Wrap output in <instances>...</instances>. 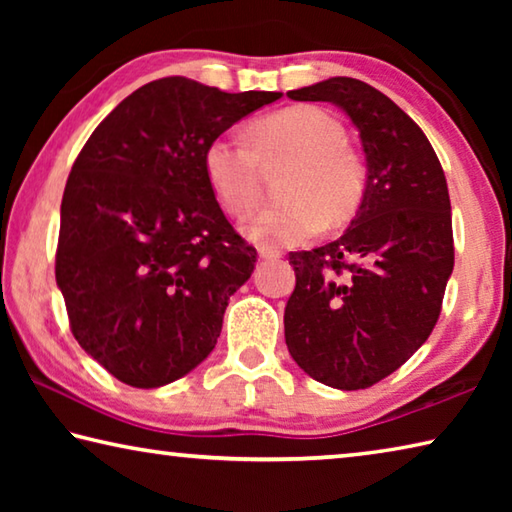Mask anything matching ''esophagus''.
<instances>
[{
  "instance_id": "34e87169",
  "label": "esophagus",
  "mask_w": 512,
  "mask_h": 512,
  "mask_svg": "<svg viewBox=\"0 0 512 512\" xmlns=\"http://www.w3.org/2000/svg\"><path fill=\"white\" fill-rule=\"evenodd\" d=\"M282 253L280 250H273V248H259V259H264V262H268V259H280Z\"/></svg>"
}]
</instances>
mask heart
Segmentation results:
<instances>
[{"label":"heart","instance_id":"heart-1","mask_svg":"<svg viewBox=\"0 0 512 512\" xmlns=\"http://www.w3.org/2000/svg\"><path fill=\"white\" fill-rule=\"evenodd\" d=\"M343 126L316 106H291L255 119L248 142L219 135L205 146L203 169L214 196L232 214L257 203L259 162L291 160L287 201L248 216L241 232L264 248L298 246L329 223H345L366 192V169L343 144Z\"/></svg>","mask_w":512,"mask_h":512}]
</instances>
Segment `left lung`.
<instances>
[{
  "instance_id": "8db88e82",
  "label": "left lung",
  "mask_w": 512,
  "mask_h": 512,
  "mask_svg": "<svg viewBox=\"0 0 512 512\" xmlns=\"http://www.w3.org/2000/svg\"><path fill=\"white\" fill-rule=\"evenodd\" d=\"M287 97L334 103L366 153L348 230L289 255L296 289L284 309L293 361L320 384L359 391L400 368L440 316L454 271L447 180L420 126L372 85L334 76Z\"/></svg>"
}]
</instances>
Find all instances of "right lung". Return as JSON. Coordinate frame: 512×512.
<instances>
[{
  "label": "right lung",
  "instance_id": "1",
  "mask_svg": "<svg viewBox=\"0 0 512 512\" xmlns=\"http://www.w3.org/2000/svg\"><path fill=\"white\" fill-rule=\"evenodd\" d=\"M280 97L167 76L121 101L76 158L60 205L56 284L74 339L124 384H171L214 350L257 250L221 212L203 153Z\"/></svg>",
  "mask_w": 512,
  "mask_h": 512
}]
</instances>
